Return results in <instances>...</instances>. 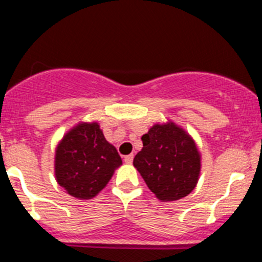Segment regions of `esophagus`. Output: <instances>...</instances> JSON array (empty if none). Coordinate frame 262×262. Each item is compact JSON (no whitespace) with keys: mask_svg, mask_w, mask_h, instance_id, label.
<instances>
[{"mask_svg":"<svg viewBox=\"0 0 262 262\" xmlns=\"http://www.w3.org/2000/svg\"><path fill=\"white\" fill-rule=\"evenodd\" d=\"M133 158H134L133 155L124 156V162H125V164H132V162H133Z\"/></svg>","mask_w":262,"mask_h":262,"instance_id":"esophagus-1","label":"esophagus"}]
</instances>
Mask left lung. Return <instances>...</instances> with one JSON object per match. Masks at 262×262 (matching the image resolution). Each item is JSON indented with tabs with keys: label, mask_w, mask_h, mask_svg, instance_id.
<instances>
[{
	"label": "left lung",
	"mask_w": 262,
	"mask_h": 262,
	"mask_svg": "<svg viewBox=\"0 0 262 262\" xmlns=\"http://www.w3.org/2000/svg\"><path fill=\"white\" fill-rule=\"evenodd\" d=\"M133 165L161 202L181 200L196 187L201 154L196 141L176 123H156L141 137Z\"/></svg>",
	"instance_id": "8db88e82"
}]
</instances>
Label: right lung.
<instances>
[{"mask_svg": "<svg viewBox=\"0 0 262 262\" xmlns=\"http://www.w3.org/2000/svg\"><path fill=\"white\" fill-rule=\"evenodd\" d=\"M121 165V156L106 140L100 124L80 122L59 141L54 170L56 182L70 196L91 200L106 187Z\"/></svg>", "mask_w": 262, "mask_h": 262, "instance_id": "1", "label": "right lung"}]
</instances>
